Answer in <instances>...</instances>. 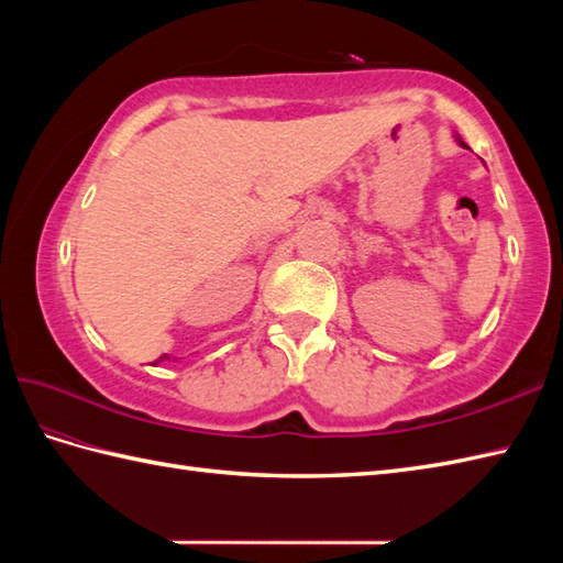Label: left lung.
Returning <instances> with one entry per match:
<instances>
[{
	"label": "left lung",
	"mask_w": 563,
	"mask_h": 563,
	"mask_svg": "<svg viewBox=\"0 0 563 563\" xmlns=\"http://www.w3.org/2000/svg\"><path fill=\"white\" fill-rule=\"evenodd\" d=\"M457 142H460V145H462V147H466V145H464V142H462V140H460V137H457Z\"/></svg>",
	"instance_id": "left-lung-1"
}]
</instances>
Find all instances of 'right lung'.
<instances>
[{"mask_svg":"<svg viewBox=\"0 0 563 563\" xmlns=\"http://www.w3.org/2000/svg\"><path fill=\"white\" fill-rule=\"evenodd\" d=\"M164 357H166V355H164Z\"/></svg>","mask_w":563,"mask_h":563,"instance_id":"add662e5","label":"right lung"}]
</instances>
